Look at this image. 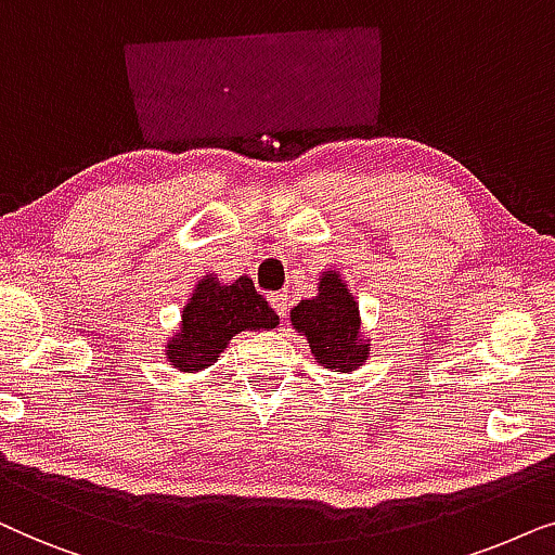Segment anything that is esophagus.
<instances>
[{
	"mask_svg": "<svg viewBox=\"0 0 555 555\" xmlns=\"http://www.w3.org/2000/svg\"><path fill=\"white\" fill-rule=\"evenodd\" d=\"M269 301H271L273 312H276L279 317H284L286 309H289V297H286L284 292H271L269 294Z\"/></svg>",
	"mask_w": 555,
	"mask_h": 555,
	"instance_id": "34e87169",
	"label": "esophagus"
}]
</instances>
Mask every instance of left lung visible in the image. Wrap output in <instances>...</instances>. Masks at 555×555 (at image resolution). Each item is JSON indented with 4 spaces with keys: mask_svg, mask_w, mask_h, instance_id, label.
Listing matches in <instances>:
<instances>
[{
    "mask_svg": "<svg viewBox=\"0 0 555 555\" xmlns=\"http://www.w3.org/2000/svg\"><path fill=\"white\" fill-rule=\"evenodd\" d=\"M289 320L305 335L317 363L332 373L358 371L371 358V337L363 332L358 301L335 269L320 273L317 297L292 307Z\"/></svg>",
    "mask_w": 555,
    "mask_h": 555,
    "instance_id": "8db88e82",
    "label": "left lung"
}]
</instances>
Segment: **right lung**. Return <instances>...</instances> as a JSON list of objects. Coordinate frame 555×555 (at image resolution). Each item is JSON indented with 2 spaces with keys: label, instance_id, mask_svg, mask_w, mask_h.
Returning <instances> with one entry per match:
<instances>
[{
  "label": "right lung",
  "instance_id": "right-lung-1",
  "mask_svg": "<svg viewBox=\"0 0 555 555\" xmlns=\"http://www.w3.org/2000/svg\"><path fill=\"white\" fill-rule=\"evenodd\" d=\"M279 314L266 305L248 276L220 282L208 273L192 289L180 327L167 339V363L180 373H201L220 358L235 335L246 330H273Z\"/></svg>",
  "mask_w": 555,
  "mask_h": 555
}]
</instances>
